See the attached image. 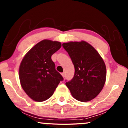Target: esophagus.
Listing matches in <instances>:
<instances>
[{
  "label": "esophagus",
  "instance_id": "1",
  "mask_svg": "<svg viewBox=\"0 0 128 128\" xmlns=\"http://www.w3.org/2000/svg\"><path fill=\"white\" fill-rule=\"evenodd\" d=\"M61 75H62V76L63 78H64V77H65V73H61Z\"/></svg>",
  "mask_w": 128,
  "mask_h": 128
}]
</instances>
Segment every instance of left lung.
Segmentation results:
<instances>
[{
    "label": "left lung",
    "mask_w": 128,
    "mask_h": 128,
    "mask_svg": "<svg viewBox=\"0 0 128 128\" xmlns=\"http://www.w3.org/2000/svg\"><path fill=\"white\" fill-rule=\"evenodd\" d=\"M74 67V74L66 83L74 99L88 102L100 92L106 77L105 64L101 56L88 42H69L62 44Z\"/></svg>",
    "instance_id": "1"
}]
</instances>
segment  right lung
<instances>
[{"mask_svg":"<svg viewBox=\"0 0 128 128\" xmlns=\"http://www.w3.org/2000/svg\"><path fill=\"white\" fill-rule=\"evenodd\" d=\"M61 47L59 42L43 40L23 57L19 67V79L22 88L33 100L42 102L49 99L63 80L51 59Z\"/></svg>","mask_w":128,"mask_h":128,"instance_id":"obj_1","label":"right lung"}]
</instances>
